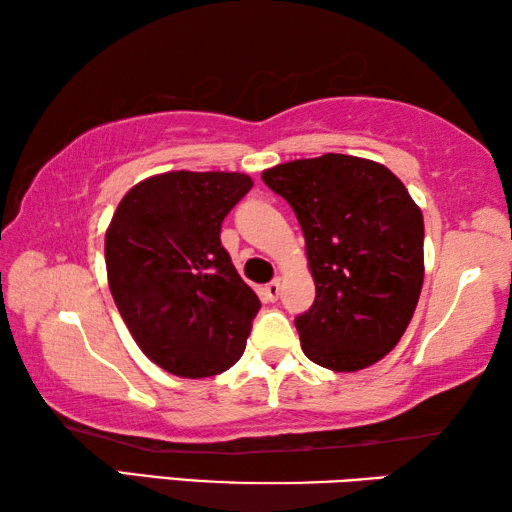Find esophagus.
<instances>
[{
	"instance_id": "1",
	"label": "esophagus",
	"mask_w": 512,
	"mask_h": 512,
	"mask_svg": "<svg viewBox=\"0 0 512 512\" xmlns=\"http://www.w3.org/2000/svg\"><path fill=\"white\" fill-rule=\"evenodd\" d=\"M280 289H282V280H280V277H275L273 282H268L264 287V298L268 302H275L277 296H280Z\"/></svg>"
}]
</instances>
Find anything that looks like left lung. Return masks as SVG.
<instances>
[{"instance_id": "8db88e82", "label": "left lung", "mask_w": 512, "mask_h": 512, "mask_svg": "<svg viewBox=\"0 0 512 512\" xmlns=\"http://www.w3.org/2000/svg\"><path fill=\"white\" fill-rule=\"evenodd\" d=\"M262 180L296 212L316 300L296 318L302 352L334 372L384 359L424 280V221L400 178L357 155L277 164Z\"/></svg>"}]
</instances>
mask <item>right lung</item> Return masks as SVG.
<instances>
[{
  "instance_id": "right-lung-1",
  "label": "right lung",
  "mask_w": 512,
  "mask_h": 512,
  "mask_svg": "<svg viewBox=\"0 0 512 512\" xmlns=\"http://www.w3.org/2000/svg\"><path fill=\"white\" fill-rule=\"evenodd\" d=\"M250 187L239 171H167L112 214L110 293L140 350L171 375H219L244 354L262 302L221 246V223Z\"/></svg>"
}]
</instances>
